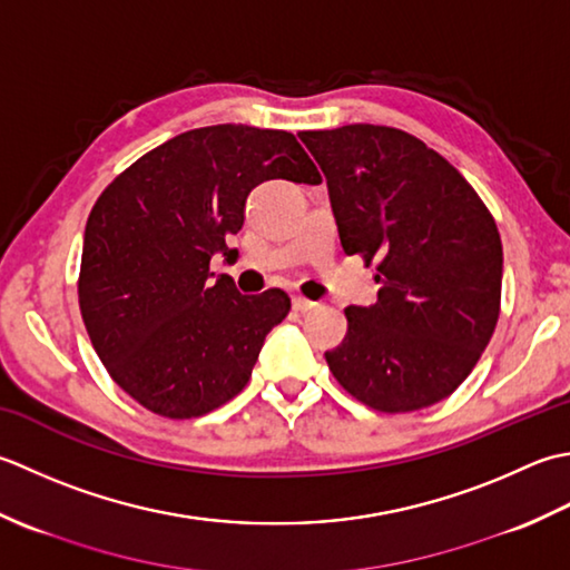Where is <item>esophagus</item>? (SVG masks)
Segmentation results:
<instances>
[{
  "mask_svg": "<svg viewBox=\"0 0 570 570\" xmlns=\"http://www.w3.org/2000/svg\"><path fill=\"white\" fill-rule=\"evenodd\" d=\"M317 307V302H312V299H305V297H293V309L295 312H312Z\"/></svg>",
  "mask_w": 570,
  "mask_h": 570,
  "instance_id": "34e87169",
  "label": "esophagus"
}]
</instances>
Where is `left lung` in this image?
<instances>
[{
	"label": "left lung",
	"instance_id": "obj_1",
	"mask_svg": "<svg viewBox=\"0 0 570 570\" xmlns=\"http://www.w3.org/2000/svg\"><path fill=\"white\" fill-rule=\"evenodd\" d=\"M327 179L346 255L376 261L379 295L346 307L324 354L354 399L383 413L448 399L490 344L502 299V240L468 179L421 139L383 125L299 132Z\"/></svg>",
	"mask_w": 570,
	"mask_h": 570
}]
</instances>
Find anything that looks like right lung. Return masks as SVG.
I'll use <instances>...</instances> for the list:
<instances>
[{"label": "right lung", "mask_w": 570, "mask_h": 570, "mask_svg": "<svg viewBox=\"0 0 570 570\" xmlns=\"http://www.w3.org/2000/svg\"><path fill=\"white\" fill-rule=\"evenodd\" d=\"M268 179L320 184L285 130L212 125L181 132L127 167L88 216L78 302L118 386L165 417H196L243 391L268 332L289 312L283 289L240 295L208 271Z\"/></svg>", "instance_id": "obj_1"}]
</instances>
